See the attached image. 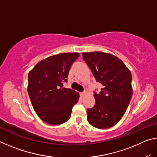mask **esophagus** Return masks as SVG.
<instances>
[{"instance_id": "34e87169", "label": "esophagus", "mask_w": 157, "mask_h": 157, "mask_svg": "<svg viewBox=\"0 0 157 157\" xmlns=\"http://www.w3.org/2000/svg\"><path fill=\"white\" fill-rule=\"evenodd\" d=\"M86 94H87L86 91H84V92H82V93H80V95H81L82 97H84V96H85V95H86Z\"/></svg>"}]
</instances>
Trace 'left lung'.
Here are the masks:
<instances>
[{
  "label": "left lung",
  "mask_w": 157,
  "mask_h": 157,
  "mask_svg": "<svg viewBox=\"0 0 157 157\" xmlns=\"http://www.w3.org/2000/svg\"><path fill=\"white\" fill-rule=\"evenodd\" d=\"M82 55L95 80L102 85L99 94L94 92L95 104L87 109V121L96 128H109L122 118L131 100L132 73L111 54L93 52Z\"/></svg>",
  "instance_id": "obj_1"
}]
</instances>
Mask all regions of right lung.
I'll use <instances>...</instances> for the list:
<instances>
[{
    "label": "right lung",
    "instance_id": "1",
    "mask_svg": "<svg viewBox=\"0 0 157 157\" xmlns=\"http://www.w3.org/2000/svg\"><path fill=\"white\" fill-rule=\"evenodd\" d=\"M78 52L61 53L41 61L28 74V92L34 111L42 121L60 124L71 118L79 94L63 87Z\"/></svg>",
    "mask_w": 157,
    "mask_h": 157
}]
</instances>
